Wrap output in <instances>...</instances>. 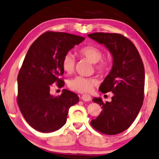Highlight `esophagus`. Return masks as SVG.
Wrapping results in <instances>:
<instances>
[{
    "label": "esophagus",
    "instance_id": "34e87169",
    "mask_svg": "<svg viewBox=\"0 0 159 159\" xmlns=\"http://www.w3.org/2000/svg\"><path fill=\"white\" fill-rule=\"evenodd\" d=\"M81 99H82V100H84L85 102H89L92 99V97H91L89 94H83L81 97Z\"/></svg>",
    "mask_w": 159,
    "mask_h": 159
}]
</instances>
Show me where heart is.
Segmentation results:
<instances>
[{
	"instance_id": "b5f03b06",
	"label": "heart",
	"mask_w": 159,
	"mask_h": 159,
	"mask_svg": "<svg viewBox=\"0 0 159 159\" xmlns=\"http://www.w3.org/2000/svg\"><path fill=\"white\" fill-rule=\"evenodd\" d=\"M78 54L94 63L95 69L100 73H107L111 67V62L108 59H103L102 52L94 46H85L78 51ZM75 60L71 53H67L63 57L62 67L66 73H72L75 69ZM97 83V80L93 78L76 76L69 80L67 86L71 90L78 92H89Z\"/></svg>"
}]
</instances>
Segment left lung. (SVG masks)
I'll list each match as a JSON object with an SVG mask.
<instances>
[{"mask_svg":"<svg viewBox=\"0 0 159 159\" xmlns=\"http://www.w3.org/2000/svg\"><path fill=\"white\" fill-rule=\"evenodd\" d=\"M88 36L106 46L113 56V67L99 89L102 93L114 94L111 102H103L100 97L93 99L102 110L91 121V125L103 134H119L132 125L143 105L145 88L143 61L134 43L120 34L94 33Z\"/></svg>","mask_w":159,"mask_h":159,"instance_id":"obj_1","label":"left lung"}]
</instances>
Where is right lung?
Instances as JSON below:
<instances>
[{
  "label": "right lung",
  "instance_id": "1",
  "mask_svg": "<svg viewBox=\"0 0 159 159\" xmlns=\"http://www.w3.org/2000/svg\"><path fill=\"white\" fill-rule=\"evenodd\" d=\"M85 38L62 32L48 31L28 49L17 77V103L29 125L41 132L60 129L67 120L68 110L78 102L75 93L63 89L54 97L50 87L65 85L61 78L63 57Z\"/></svg>",
  "mask_w": 159,
  "mask_h": 159
}]
</instances>
